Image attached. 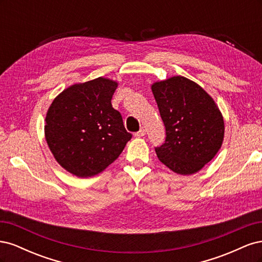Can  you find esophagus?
Wrapping results in <instances>:
<instances>
[{
    "instance_id": "34e87169",
    "label": "esophagus",
    "mask_w": 262,
    "mask_h": 262,
    "mask_svg": "<svg viewBox=\"0 0 262 262\" xmlns=\"http://www.w3.org/2000/svg\"><path fill=\"white\" fill-rule=\"evenodd\" d=\"M145 136V129H140L138 132H136L134 133V137H137V138H141V137H144Z\"/></svg>"
}]
</instances>
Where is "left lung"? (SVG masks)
<instances>
[{"label":"left lung","mask_w":262,"mask_h":262,"mask_svg":"<svg viewBox=\"0 0 262 262\" xmlns=\"http://www.w3.org/2000/svg\"><path fill=\"white\" fill-rule=\"evenodd\" d=\"M166 129V139L155 147L164 165L180 175L199 171L216 155L224 138L222 114L201 86L184 76L152 85Z\"/></svg>","instance_id":"obj_1"}]
</instances>
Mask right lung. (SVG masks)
<instances>
[{
	"mask_svg": "<svg viewBox=\"0 0 262 262\" xmlns=\"http://www.w3.org/2000/svg\"><path fill=\"white\" fill-rule=\"evenodd\" d=\"M118 84L104 77L70 86L46 116L45 134L57 162L77 177L97 175L130 141L122 116L112 105Z\"/></svg>",
	"mask_w": 262,
	"mask_h": 262,
	"instance_id": "add662e5",
	"label": "right lung"
}]
</instances>
